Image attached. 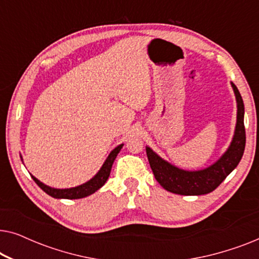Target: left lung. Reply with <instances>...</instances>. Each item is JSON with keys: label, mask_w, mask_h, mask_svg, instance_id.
<instances>
[{"label": "left lung", "mask_w": 259, "mask_h": 259, "mask_svg": "<svg viewBox=\"0 0 259 259\" xmlns=\"http://www.w3.org/2000/svg\"><path fill=\"white\" fill-rule=\"evenodd\" d=\"M237 101V122L231 144L217 161L206 168L187 171L169 164L151 147L146 146V154L157 182L168 192L182 196H200L217 189L224 179L239 164L245 148L244 127V102L238 88L231 82Z\"/></svg>", "instance_id": "1"}]
</instances>
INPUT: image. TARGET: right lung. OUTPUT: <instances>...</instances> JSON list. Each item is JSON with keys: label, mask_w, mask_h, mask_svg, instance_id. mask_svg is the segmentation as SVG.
<instances>
[{"label": "right lung", "mask_w": 259, "mask_h": 259, "mask_svg": "<svg viewBox=\"0 0 259 259\" xmlns=\"http://www.w3.org/2000/svg\"><path fill=\"white\" fill-rule=\"evenodd\" d=\"M122 146L123 144H120L119 146H116L114 150L108 154L107 159H106L104 164H102L101 168L99 169L97 175H95L92 179L88 180V182L81 184L79 186L70 187V189H54V187H51L46 185L44 183H41L40 180L35 178L33 175L30 176L34 182L36 183L46 193L49 194V196L53 198H56V199H80V198L88 197L91 196V194H93L95 191L101 189V187L105 185V183L107 182L113 162H114L116 155H118ZM21 160H22V157H21Z\"/></svg>", "instance_id": "obj_1"}]
</instances>
